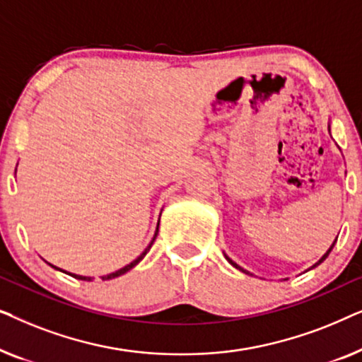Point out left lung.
<instances>
[{
    "label": "left lung",
    "instance_id": "left-lung-1",
    "mask_svg": "<svg viewBox=\"0 0 362 362\" xmlns=\"http://www.w3.org/2000/svg\"><path fill=\"white\" fill-rule=\"evenodd\" d=\"M328 130H329V125H328ZM336 239H338V237H336ZM334 244H336V240L333 242V245H331V247H329V249H328V250H326V254H325L323 257H321V259H320L318 262H316V264H315L313 267H311V269H315V267H318V265L321 264V262H323V260L326 259V257H328V255H329V252H331V250H333V247H334ZM226 259H227V262H229V264H230V265H234V267H235V269H239L240 272H244V274H249V272H247V270H244V269H242V267H239V265H237V264H235V262H234V260H230V259H229V257H227V255H226Z\"/></svg>",
    "mask_w": 362,
    "mask_h": 362
}]
</instances>
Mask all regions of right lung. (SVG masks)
<instances>
[{
	"label": "right lung",
	"mask_w": 362,
	"mask_h": 362,
	"mask_svg": "<svg viewBox=\"0 0 362 362\" xmlns=\"http://www.w3.org/2000/svg\"><path fill=\"white\" fill-rule=\"evenodd\" d=\"M158 227H160V221H158V226H156V232H155V235H153V239H151V242H150V245L146 247L145 250L141 252V255L140 257H136L135 260L132 262V264H128V265H125L123 267V269H120V270H117V272H113V274H108V275H105V276H102V280H112V279H117V276H120V275H123V274H127L128 270H132L133 267H135L136 264H140V262L143 260V257H145L148 252H150V249H151V245H153V242H155V239H156V235H158ZM51 265V264H49ZM51 267H54V265H51ZM54 269H57V267H54ZM57 270H61V269H57ZM64 272V270H62ZM74 279H78V280H86V281H90L92 280V276H82V275H76V274H71Z\"/></svg>",
	"instance_id": "right-lung-1"
}]
</instances>
